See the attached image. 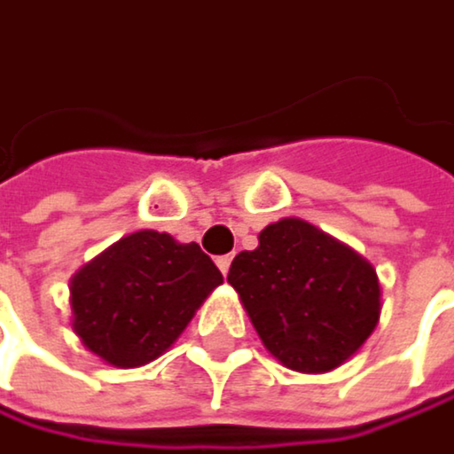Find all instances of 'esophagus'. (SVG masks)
<instances>
[{
    "label": "esophagus",
    "mask_w": 454,
    "mask_h": 454,
    "mask_svg": "<svg viewBox=\"0 0 454 454\" xmlns=\"http://www.w3.org/2000/svg\"><path fill=\"white\" fill-rule=\"evenodd\" d=\"M231 261H234V255H220V258H217V269L223 271V277L229 274V269H231Z\"/></svg>",
    "instance_id": "esophagus-1"
}]
</instances>
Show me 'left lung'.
<instances>
[{
  "mask_svg": "<svg viewBox=\"0 0 454 454\" xmlns=\"http://www.w3.org/2000/svg\"><path fill=\"white\" fill-rule=\"evenodd\" d=\"M258 242L234 258L229 282L263 346L290 370H335L380 319L375 269L298 217L266 225Z\"/></svg>",
  "mask_w": 454,
  "mask_h": 454,
  "instance_id": "1",
  "label": "left lung"
}]
</instances>
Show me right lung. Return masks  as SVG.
<instances>
[{
	"mask_svg": "<svg viewBox=\"0 0 454 454\" xmlns=\"http://www.w3.org/2000/svg\"><path fill=\"white\" fill-rule=\"evenodd\" d=\"M220 282L196 242L129 234L71 279L74 333L103 362L140 367L175 343Z\"/></svg>",
	"mask_w": 454,
	"mask_h": 454,
	"instance_id": "1",
	"label": "right lung"
}]
</instances>
